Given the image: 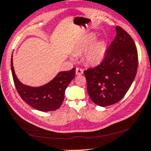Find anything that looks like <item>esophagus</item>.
<instances>
[{"label":"esophagus","instance_id":"obj_1","mask_svg":"<svg viewBox=\"0 0 151 151\" xmlns=\"http://www.w3.org/2000/svg\"><path fill=\"white\" fill-rule=\"evenodd\" d=\"M83 73V70L81 69V68H76V74L77 75H81Z\"/></svg>","mask_w":151,"mask_h":151}]
</instances>
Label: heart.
<instances>
[{
	"label": "heart",
	"mask_w": 151,
	"mask_h": 151,
	"mask_svg": "<svg viewBox=\"0 0 151 151\" xmlns=\"http://www.w3.org/2000/svg\"><path fill=\"white\" fill-rule=\"evenodd\" d=\"M95 35L91 34L88 36L87 39L83 41L80 47V50H86L95 39ZM106 52V43L104 41H99L95 43L90 48L86 55V60L92 64H97L101 62L105 57Z\"/></svg>",
	"instance_id": "1"
}]
</instances>
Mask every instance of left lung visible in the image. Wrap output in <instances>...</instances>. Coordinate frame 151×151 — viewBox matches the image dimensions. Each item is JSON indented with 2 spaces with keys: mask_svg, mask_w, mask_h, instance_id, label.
Returning <instances> with one entry per match:
<instances>
[{
  "mask_svg": "<svg viewBox=\"0 0 151 151\" xmlns=\"http://www.w3.org/2000/svg\"><path fill=\"white\" fill-rule=\"evenodd\" d=\"M116 31L101 63L84 70L90 98L100 106L119 102L130 88L137 70V50L133 39L119 26Z\"/></svg>",
  "mask_w": 151,
  "mask_h": 151,
  "instance_id": "8db88e82",
  "label": "left lung"
}]
</instances>
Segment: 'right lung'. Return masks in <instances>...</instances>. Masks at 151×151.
Returning a JSON list of instances; mask_svg holds the SVG:
<instances>
[{"label": "right lung", "mask_w": 151, "mask_h": 151, "mask_svg": "<svg viewBox=\"0 0 151 151\" xmlns=\"http://www.w3.org/2000/svg\"><path fill=\"white\" fill-rule=\"evenodd\" d=\"M11 69L14 83L18 93L24 101L32 108L42 112L52 111L60 108L64 100L66 88L75 76V68L61 72L49 83L43 86L33 88L23 85L16 76L13 67L12 56Z\"/></svg>", "instance_id": "add662e5"}]
</instances>
